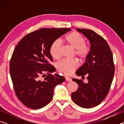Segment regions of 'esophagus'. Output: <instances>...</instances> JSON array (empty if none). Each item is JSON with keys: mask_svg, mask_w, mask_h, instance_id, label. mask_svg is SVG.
<instances>
[{"mask_svg": "<svg viewBox=\"0 0 124 124\" xmlns=\"http://www.w3.org/2000/svg\"><path fill=\"white\" fill-rule=\"evenodd\" d=\"M65 79H66V81H70L72 80V79L68 77H65Z\"/></svg>", "mask_w": 124, "mask_h": 124, "instance_id": "1", "label": "esophagus"}]
</instances>
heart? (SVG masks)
<instances>
[{"instance_id": "heart-1", "label": "heart", "mask_w": 124, "mask_h": 124, "mask_svg": "<svg viewBox=\"0 0 124 124\" xmlns=\"http://www.w3.org/2000/svg\"><path fill=\"white\" fill-rule=\"evenodd\" d=\"M65 44L74 50L75 56L80 59L85 60L89 55L91 47L86 43L85 38L78 32H72L67 34L63 39ZM61 43L56 40L51 44L50 47V54L54 60L60 58ZM79 62L77 60H63L58 63L57 69L58 72L66 75H70L79 67Z\"/></svg>"}]
</instances>
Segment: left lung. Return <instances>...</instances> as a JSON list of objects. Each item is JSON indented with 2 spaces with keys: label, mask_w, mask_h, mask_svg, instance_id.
<instances>
[{
  "label": "left lung",
  "mask_w": 124,
  "mask_h": 124,
  "mask_svg": "<svg viewBox=\"0 0 124 124\" xmlns=\"http://www.w3.org/2000/svg\"><path fill=\"white\" fill-rule=\"evenodd\" d=\"M77 31L89 40L91 51L76 72L78 76L86 75L88 83L73 79L78 89L72 93V98L80 107L90 108L100 104L109 91L115 71L113 54L106 40L94 31L80 28Z\"/></svg>",
  "instance_id": "8db88e82"
}]
</instances>
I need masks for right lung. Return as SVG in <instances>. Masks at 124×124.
<instances>
[{
    "label": "right lung",
    "instance_id": "add662e5",
    "mask_svg": "<svg viewBox=\"0 0 124 124\" xmlns=\"http://www.w3.org/2000/svg\"><path fill=\"white\" fill-rule=\"evenodd\" d=\"M70 30L40 29L24 36L16 46L10 62V75L17 97L27 107L38 109L46 106L53 97L54 86L65 80L64 77L51 74L56 69L49 63L53 61L50 47Z\"/></svg>",
    "mask_w": 124,
    "mask_h": 124
}]
</instances>
